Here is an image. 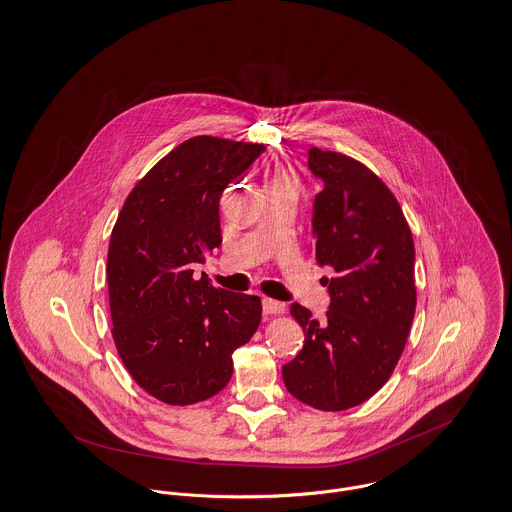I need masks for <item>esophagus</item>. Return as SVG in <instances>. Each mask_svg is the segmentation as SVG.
Masks as SVG:
<instances>
[{
	"instance_id": "obj_1",
	"label": "esophagus",
	"mask_w": 512,
	"mask_h": 512,
	"mask_svg": "<svg viewBox=\"0 0 512 512\" xmlns=\"http://www.w3.org/2000/svg\"><path fill=\"white\" fill-rule=\"evenodd\" d=\"M283 302H277L273 298H263V314L265 316H275V314H283Z\"/></svg>"
}]
</instances>
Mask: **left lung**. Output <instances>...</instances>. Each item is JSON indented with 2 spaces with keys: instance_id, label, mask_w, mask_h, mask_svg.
I'll list each match as a JSON object with an SVG mask.
<instances>
[{
  "instance_id": "obj_1",
  "label": "left lung",
  "mask_w": 512,
  "mask_h": 512,
  "mask_svg": "<svg viewBox=\"0 0 512 512\" xmlns=\"http://www.w3.org/2000/svg\"><path fill=\"white\" fill-rule=\"evenodd\" d=\"M308 167L324 180L312 251L334 277L324 322L290 306L304 345L283 379L300 402L338 412L373 397L397 367L416 310L414 241L395 194L365 165L312 147Z\"/></svg>"
}]
</instances>
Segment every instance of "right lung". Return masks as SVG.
Returning <instances> with one entry per match:
<instances>
[{
  "label": "right lung",
  "instance_id": "1",
  "mask_svg": "<svg viewBox=\"0 0 512 512\" xmlns=\"http://www.w3.org/2000/svg\"><path fill=\"white\" fill-rule=\"evenodd\" d=\"M263 151L192 137L135 184L117 216L106 269L112 336L133 381L167 404L218 395L233 351L259 328V296L196 281L194 267L222 243V192Z\"/></svg>",
  "mask_w": 512,
  "mask_h": 512
}]
</instances>
